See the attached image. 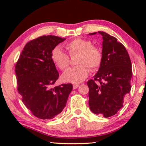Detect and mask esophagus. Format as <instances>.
Returning a JSON list of instances; mask_svg holds the SVG:
<instances>
[{
    "label": "esophagus",
    "mask_w": 146,
    "mask_h": 146,
    "mask_svg": "<svg viewBox=\"0 0 146 146\" xmlns=\"http://www.w3.org/2000/svg\"><path fill=\"white\" fill-rule=\"evenodd\" d=\"M79 86V84H74L73 85V89L74 90H75V89H76Z\"/></svg>",
    "instance_id": "34e87169"
}]
</instances>
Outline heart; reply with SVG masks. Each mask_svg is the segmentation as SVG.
<instances>
[{
	"mask_svg": "<svg viewBox=\"0 0 146 146\" xmlns=\"http://www.w3.org/2000/svg\"><path fill=\"white\" fill-rule=\"evenodd\" d=\"M66 48L70 56L78 54L75 67L68 69L62 76L65 82L78 84L82 82L88 77L90 68L96 71L100 66L102 54L98 48L92 45L89 40L75 38L66 44ZM51 60L58 68L65 70L70 64V58L59 46L55 47L51 52Z\"/></svg>",
	"mask_w": 146,
	"mask_h": 146,
	"instance_id": "obj_1",
	"label": "heart"
}]
</instances>
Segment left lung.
<instances>
[{
	"mask_svg": "<svg viewBox=\"0 0 146 146\" xmlns=\"http://www.w3.org/2000/svg\"><path fill=\"white\" fill-rule=\"evenodd\" d=\"M98 33L102 36V60L94 79L87 82L89 106L95 114L108 117L123 107V98L131 90L132 69L124 46L104 32Z\"/></svg>",
	"mask_w": 146,
	"mask_h": 146,
	"instance_id": "8db88e82",
	"label": "left lung"
}]
</instances>
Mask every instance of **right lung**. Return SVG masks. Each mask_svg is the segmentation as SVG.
Listing matches in <instances>:
<instances>
[{
	"label": "right lung",
	"mask_w": 146,
	"mask_h": 146,
	"mask_svg": "<svg viewBox=\"0 0 146 146\" xmlns=\"http://www.w3.org/2000/svg\"><path fill=\"white\" fill-rule=\"evenodd\" d=\"M65 38L42 36L25 45L15 66L18 91L35 116L51 119L61 113L72 90L71 84L52 88L58 79L51 52Z\"/></svg>",
	"instance_id": "right-lung-1"
}]
</instances>
